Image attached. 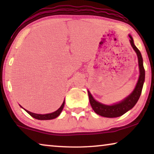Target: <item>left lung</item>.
<instances>
[{"label":"left lung","mask_w":154,"mask_h":154,"mask_svg":"<svg viewBox=\"0 0 154 154\" xmlns=\"http://www.w3.org/2000/svg\"><path fill=\"white\" fill-rule=\"evenodd\" d=\"M130 45L133 48L134 52H136L138 59L139 69H140V76L136 84L135 88L131 93L121 102L116 103L111 105H107L100 103L98 101L95 100L90 93L89 90H88V96H89L90 103L92 109L97 114L103 117L106 118H116L123 115L127 111L133 108L136 103L140 98L142 93L143 85L145 79V71L144 66H143V59L141 54V52L138 48L136 47L134 43V41L131 35L129 34Z\"/></svg>","instance_id":"1"}]
</instances>
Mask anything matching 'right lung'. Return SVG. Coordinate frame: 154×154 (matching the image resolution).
<instances>
[{
    "label": "right lung",
    "instance_id": "1",
    "mask_svg": "<svg viewBox=\"0 0 154 154\" xmlns=\"http://www.w3.org/2000/svg\"><path fill=\"white\" fill-rule=\"evenodd\" d=\"M64 103H65V100H64V102H63L62 104L61 105V106L57 109V110L54 111V112H52V113H46V114H38V113H32V112H31V111H29L26 110V109L23 108L22 106H20L22 107V109H24V110L26 111V112L31 116H32L33 118H34V119H38V120H51V119H55V118L58 117L60 115V113H62V111L63 110V108H64Z\"/></svg>",
    "mask_w": 154,
    "mask_h": 154
}]
</instances>
